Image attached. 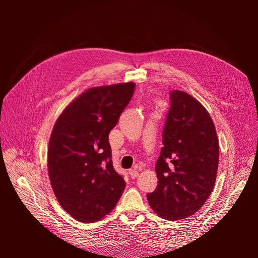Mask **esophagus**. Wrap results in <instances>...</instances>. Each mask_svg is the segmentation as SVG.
I'll use <instances>...</instances> for the list:
<instances>
[{"label":"esophagus","instance_id":"1","mask_svg":"<svg viewBox=\"0 0 258 258\" xmlns=\"http://www.w3.org/2000/svg\"><path fill=\"white\" fill-rule=\"evenodd\" d=\"M129 174L131 176V178H136L139 176V171L137 169H130L129 170Z\"/></svg>","mask_w":258,"mask_h":258}]
</instances>
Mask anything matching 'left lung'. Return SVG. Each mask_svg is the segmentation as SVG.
<instances>
[{
  "label": "left lung",
  "mask_w": 258,
  "mask_h": 258,
  "mask_svg": "<svg viewBox=\"0 0 258 258\" xmlns=\"http://www.w3.org/2000/svg\"><path fill=\"white\" fill-rule=\"evenodd\" d=\"M170 102L155 168L158 185L147 200L160 217L178 221L196 213L212 192L218 141L212 118L199 101L172 90Z\"/></svg>",
  "instance_id": "obj_1"
}]
</instances>
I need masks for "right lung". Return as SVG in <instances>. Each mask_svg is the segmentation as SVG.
<instances>
[{"mask_svg":"<svg viewBox=\"0 0 258 258\" xmlns=\"http://www.w3.org/2000/svg\"><path fill=\"white\" fill-rule=\"evenodd\" d=\"M135 89V83L90 88L54 123L47 153L50 184L60 206L77 221H100L123 192L126 182L113 167L108 134Z\"/></svg>","mask_w":258,"mask_h":258,"instance_id":"right-lung-1","label":"right lung"}]
</instances>
